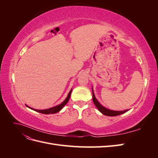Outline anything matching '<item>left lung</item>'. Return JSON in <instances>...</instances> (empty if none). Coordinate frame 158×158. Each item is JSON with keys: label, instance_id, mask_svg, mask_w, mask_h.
I'll list each match as a JSON object with an SVG mask.
<instances>
[{"label": "left lung", "instance_id": "left-lung-1", "mask_svg": "<svg viewBox=\"0 0 158 158\" xmlns=\"http://www.w3.org/2000/svg\"><path fill=\"white\" fill-rule=\"evenodd\" d=\"M92 98H93V102H94V103L95 104V106H96V107L98 108L99 111L102 114H105V115L110 116V117L117 116V115H119V114H123V113H126L127 111H128V109L125 110V111H113V110H110V109H108L105 107L102 106V105L99 103L97 99L95 98L94 91H93V88H92Z\"/></svg>", "mask_w": 158, "mask_h": 158}]
</instances>
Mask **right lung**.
<instances>
[{
	"mask_svg": "<svg viewBox=\"0 0 158 158\" xmlns=\"http://www.w3.org/2000/svg\"><path fill=\"white\" fill-rule=\"evenodd\" d=\"M72 89L70 91V92L68 94V96L67 98H66L65 99L64 101L60 103V105H59V106H56L55 107H52L51 108H49V109H44V110H39V109H32L31 107H29L27 106H26L27 107H29L33 110H34V111H37V112H39V113H43V114H53V113H56L59 112L60 110L63 108V107L65 106V105L67 103V102L69 101V99H70V94H71V92H72Z\"/></svg>",
	"mask_w": 158,
	"mask_h": 158,
	"instance_id": "1",
	"label": "right lung"
}]
</instances>
